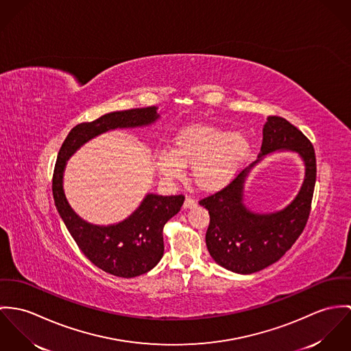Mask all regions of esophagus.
I'll return each instance as SVG.
<instances>
[{"instance_id":"34e87169","label":"esophagus","mask_w":351,"mask_h":351,"mask_svg":"<svg viewBox=\"0 0 351 351\" xmlns=\"http://www.w3.org/2000/svg\"><path fill=\"white\" fill-rule=\"evenodd\" d=\"M195 206H196V200L193 199L191 196H187L186 200H184L183 207H184V208H194Z\"/></svg>"}]
</instances>
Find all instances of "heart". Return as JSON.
<instances>
[{
    "label": "heart",
    "instance_id": "heart-1",
    "mask_svg": "<svg viewBox=\"0 0 351 351\" xmlns=\"http://www.w3.org/2000/svg\"><path fill=\"white\" fill-rule=\"evenodd\" d=\"M250 152L252 144L243 133L193 125L175 136L172 151L157 154L156 167L165 179L178 180L184 175V167L193 165L196 187L214 193L233 182Z\"/></svg>",
    "mask_w": 351,
    "mask_h": 351
}]
</instances>
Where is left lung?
Segmentation results:
<instances>
[{
    "label": "left lung",
    "mask_w": 351,
    "mask_h": 351,
    "mask_svg": "<svg viewBox=\"0 0 351 351\" xmlns=\"http://www.w3.org/2000/svg\"><path fill=\"white\" fill-rule=\"evenodd\" d=\"M276 150H291L302 157L305 182L285 209L271 215L253 213L243 203L244 180L257 162ZM315 182L316 157L311 141L285 118L268 117L258 158L229 186L199 202L210 214L206 233L210 256L225 269L241 274L258 272L278 261L306 228Z\"/></svg>",
    "instance_id": "obj_1"
}]
</instances>
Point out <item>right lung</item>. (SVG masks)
Returning a JSON list of instances; mask_svg holds the SVG:
<instances>
[{
  "mask_svg": "<svg viewBox=\"0 0 351 351\" xmlns=\"http://www.w3.org/2000/svg\"><path fill=\"white\" fill-rule=\"evenodd\" d=\"M158 117L156 106H149L113 112L79 123L66 137L56 158L52 194L60 218L82 253L99 269L118 277H136L156 267L164 254L162 228L180 211L184 196L148 194L126 219L98 226L82 219L69 204L63 190L64 168L67 160L91 138L114 129L147 126Z\"/></svg>",
  "mask_w": 351,
  "mask_h": 351,
  "instance_id": "right-lung-1",
  "label": "right lung"
}]
</instances>
